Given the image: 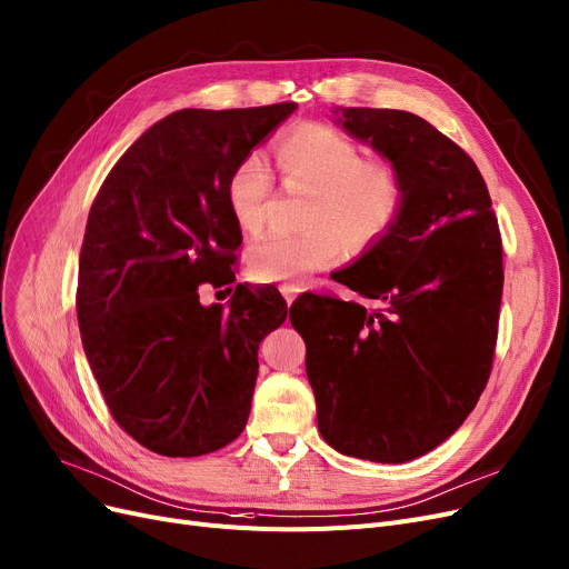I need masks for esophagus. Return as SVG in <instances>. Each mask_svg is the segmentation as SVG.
<instances>
[{
	"label": "esophagus",
	"instance_id": "34e87169",
	"mask_svg": "<svg viewBox=\"0 0 569 569\" xmlns=\"http://www.w3.org/2000/svg\"><path fill=\"white\" fill-rule=\"evenodd\" d=\"M301 291H303V289H301L299 284H282V287H280V293L284 297L287 306H291L293 301H297V297H299Z\"/></svg>",
	"mask_w": 569,
	"mask_h": 569
}]
</instances>
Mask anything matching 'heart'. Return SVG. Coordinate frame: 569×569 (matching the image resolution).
<instances>
[{
	"label": "heart",
	"instance_id": "b5f03b06",
	"mask_svg": "<svg viewBox=\"0 0 569 569\" xmlns=\"http://www.w3.org/2000/svg\"><path fill=\"white\" fill-rule=\"evenodd\" d=\"M276 161L289 187L308 191L303 233H266L249 244L247 268L259 282H299L333 266L343 240L369 247L388 236L403 210V177L388 161H367L357 142L325 123H301L276 147ZM272 177L252 153L233 168L226 198L244 231L263 223Z\"/></svg>",
	"mask_w": 569,
	"mask_h": 569
}]
</instances>
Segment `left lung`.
Here are the masks:
<instances>
[{
    "label": "left lung",
    "instance_id": "obj_1",
    "mask_svg": "<svg viewBox=\"0 0 569 569\" xmlns=\"http://www.w3.org/2000/svg\"><path fill=\"white\" fill-rule=\"evenodd\" d=\"M333 117L403 177L390 233L336 272L385 308L303 293L289 320L306 340L322 439L350 458L411 462L456 435L486 388L502 240L479 168L435 126L401 109Z\"/></svg>",
    "mask_w": 569,
    "mask_h": 569
}]
</instances>
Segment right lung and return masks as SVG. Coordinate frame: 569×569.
Returning <instances> with one entry per match:
<instances>
[{
    "mask_svg": "<svg viewBox=\"0 0 569 569\" xmlns=\"http://www.w3.org/2000/svg\"><path fill=\"white\" fill-rule=\"evenodd\" d=\"M297 111L179 109L142 132L90 208L79 259L81 343L113 420L168 458L240 437L259 343L287 320L278 289L238 284L229 308L198 284L236 280L233 168Z\"/></svg>",
    "mask_w": 569,
    "mask_h": 569,
    "instance_id": "right-lung-1",
    "label": "right lung"
}]
</instances>
